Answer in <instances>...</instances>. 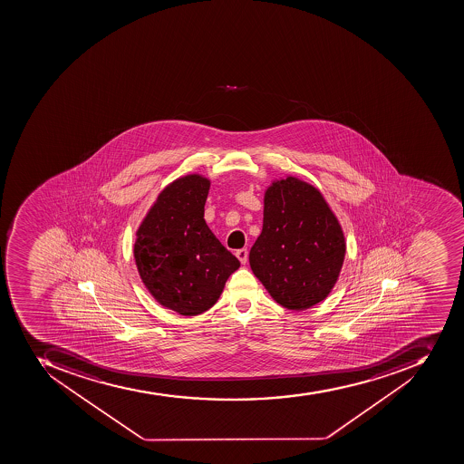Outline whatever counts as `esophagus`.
Here are the masks:
<instances>
[{
	"mask_svg": "<svg viewBox=\"0 0 464 464\" xmlns=\"http://www.w3.org/2000/svg\"><path fill=\"white\" fill-rule=\"evenodd\" d=\"M235 256L241 261V264H246V261H248V251L245 248L237 249V251L235 252Z\"/></svg>",
	"mask_w": 464,
	"mask_h": 464,
	"instance_id": "1",
	"label": "esophagus"
}]
</instances>
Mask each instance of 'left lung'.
I'll return each mask as SVG.
<instances>
[{"label":"left lung","mask_w":464,"mask_h":464,"mask_svg":"<svg viewBox=\"0 0 464 464\" xmlns=\"http://www.w3.org/2000/svg\"><path fill=\"white\" fill-rule=\"evenodd\" d=\"M347 244L335 213L312 184L287 176L264 194L263 230L249 266L278 304L304 311L333 292Z\"/></svg>","instance_id":"8db88e82"}]
</instances>
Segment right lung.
<instances>
[{"label": "right lung", "mask_w": 464, "mask_h": 464, "mask_svg": "<svg viewBox=\"0 0 464 464\" xmlns=\"http://www.w3.org/2000/svg\"><path fill=\"white\" fill-rule=\"evenodd\" d=\"M210 179L179 177L158 194L136 230L135 256L143 285L161 306L183 316L208 311L241 266L208 229Z\"/></svg>", "instance_id": "right-lung-1"}]
</instances>
